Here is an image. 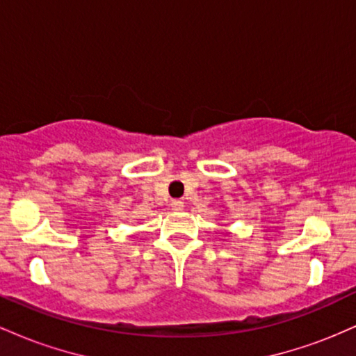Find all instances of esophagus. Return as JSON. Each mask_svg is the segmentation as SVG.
I'll list each match as a JSON object with an SVG mask.
<instances>
[{
    "mask_svg": "<svg viewBox=\"0 0 356 356\" xmlns=\"http://www.w3.org/2000/svg\"><path fill=\"white\" fill-rule=\"evenodd\" d=\"M170 207H172V211H182L184 202L179 201V199H174V201H170Z\"/></svg>",
    "mask_w": 356,
    "mask_h": 356,
    "instance_id": "34e87169",
    "label": "esophagus"
}]
</instances>
